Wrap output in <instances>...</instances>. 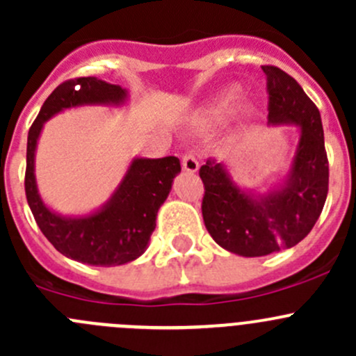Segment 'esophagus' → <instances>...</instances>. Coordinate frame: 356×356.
Listing matches in <instances>:
<instances>
[{
  "instance_id": "1",
  "label": "esophagus",
  "mask_w": 356,
  "mask_h": 356,
  "mask_svg": "<svg viewBox=\"0 0 356 356\" xmlns=\"http://www.w3.org/2000/svg\"><path fill=\"white\" fill-rule=\"evenodd\" d=\"M181 161H182V168H184L186 172H189V174H195V172H198L200 163L193 155H184Z\"/></svg>"
}]
</instances>
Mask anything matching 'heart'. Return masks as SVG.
Listing matches in <instances>:
<instances>
[{
  "label": "heart",
  "instance_id": "heart-1",
  "mask_svg": "<svg viewBox=\"0 0 356 356\" xmlns=\"http://www.w3.org/2000/svg\"><path fill=\"white\" fill-rule=\"evenodd\" d=\"M238 96H239L238 89H236V88L227 89V91H225L224 95H222L220 98L215 102V105L211 106V108H208L207 111H204V115H203V118H201V120H203V122H213V120H218L220 117H224V115L232 108V105L236 103ZM250 111L251 110H248V113H250Z\"/></svg>",
  "mask_w": 356,
  "mask_h": 356
}]
</instances>
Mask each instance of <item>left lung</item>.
Returning a JSON list of instances; mask_svg holds the SVG:
<instances>
[{"label":"left lung","instance_id":"obj_1","mask_svg":"<svg viewBox=\"0 0 356 356\" xmlns=\"http://www.w3.org/2000/svg\"><path fill=\"white\" fill-rule=\"evenodd\" d=\"M267 75L268 124L300 131L289 170L265 193L241 188L225 163L207 160L201 211L218 246L241 257H265L296 246L321 217L329 189V161L321 113L284 70L261 67Z\"/></svg>","mask_w":356,"mask_h":356}]
</instances>
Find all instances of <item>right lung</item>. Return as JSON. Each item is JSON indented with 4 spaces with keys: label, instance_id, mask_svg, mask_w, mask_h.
I'll return each instance as SVG.
<instances>
[{
    "label": "right lung",
    "instance_id": "right-lung-1",
    "mask_svg": "<svg viewBox=\"0 0 356 356\" xmlns=\"http://www.w3.org/2000/svg\"><path fill=\"white\" fill-rule=\"evenodd\" d=\"M127 89L98 77H81L60 84L39 111L27 138L25 196L39 229L67 258L98 267L124 265L141 257L156 227V215L172 189L181 161L175 156L134 158L113 195L98 210L86 215H62L39 195L35 149L44 122L77 106H122Z\"/></svg>",
    "mask_w": 356,
    "mask_h": 356
}]
</instances>
